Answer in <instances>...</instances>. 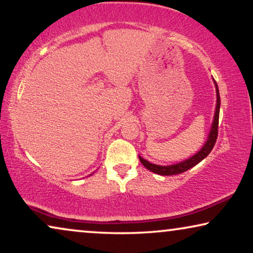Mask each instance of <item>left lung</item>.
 <instances>
[{
	"label": "left lung",
	"mask_w": 253,
	"mask_h": 253,
	"mask_svg": "<svg viewBox=\"0 0 253 253\" xmlns=\"http://www.w3.org/2000/svg\"><path fill=\"white\" fill-rule=\"evenodd\" d=\"M214 85H216V90H217V105H216V112H214V118L212 123V127H211L209 137L207 139L206 144L203 145V148L199 151V152L195 154V156L191 157L190 159L185 161H182V163L171 165V166H158L154 164L149 163L148 160L143 159L138 156L139 161H141L142 165L144 166L146 169L149 170L156 172L158 175L163 176H171V175H177L182 174V172L188 170V169L194 167L195 165H198L200 161H202L205 158L208 156L211 152V150L213 149L214 144H216L217 136H218V123H219V108H220V96H219V90H218V86L214 82Z\"/></svg>",
	"instance_id": "left-lung-1"
}]
</instances>
